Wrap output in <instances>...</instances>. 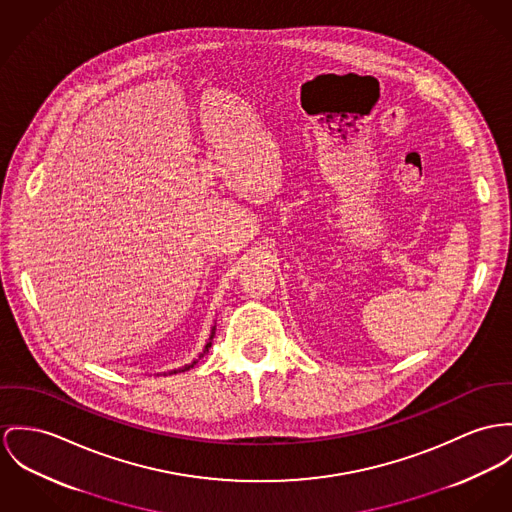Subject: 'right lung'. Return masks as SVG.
Here are the masks:
<instances>
[{"label": "right lung", "instance_id": "obj_1", "mask_svg": "<svg viewBox=\"0 0 512 512\" xmlns=\"http://www.w3.org/2000/svg\"><path fill=\"white\" fill-rule=\"evenodd\" d=\"M214 333H216V325H212V329H210V337H208V341H206V345H204V349H202V353L198 354V358H195L193 362H189V364H185V366H181V368H175V370H169V374H177V372H185V370H189V368H193L195 364H197L198 360L204 356V354L208 353V349L212 347V339H214Z\"/></svg>", "mask_w": 512, "mask_h": 512}]
</instances>
